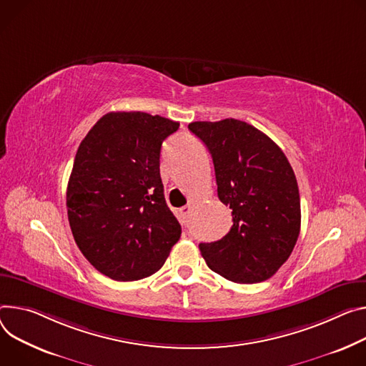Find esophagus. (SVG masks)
Wrapping results in <instances>:
<instances>
[{"mask_svg":"<svg viewBox=\"0 0 366 366\" xmlns=\"http://www.w3.org/2000/svg\"><path fill=\"white\" fill-rule=\"evenodd\" d=\"M189 212H191V206H184L179 209V216L185 219L189 214Z\"/></svg>","mask_w":366,"mask_h":366,"instance_id":"obj_1","label":"esophagus"}]
</instances>
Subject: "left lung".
I'll return each instance as SVG.
<instances>
[{
	"instance_id": "8db88e82",
	"label": "left lung",
	"mask_w": 366,
	"mask_h": 366,
	"mask_svg": "<svg viewBox=\"0 0 366 366\" xmlns=\"http://www.w3.org/2000/svg\"><path fill=\"white\" fill-rule=\"evenodd\" d=\"M188 128L213 157L219 200L232 209L234 220L222 239L198 245L203 258L232 282L270 279L301 230V198L287 157L270 137L239 119L197 121Z\"/></svg>"
}]
</instances>
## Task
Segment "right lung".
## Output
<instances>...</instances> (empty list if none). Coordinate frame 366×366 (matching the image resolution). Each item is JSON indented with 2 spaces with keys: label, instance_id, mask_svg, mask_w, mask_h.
I'll use <instances>...</instances> for the list:
<instances>
[{
  "label": "right lung",
  "instance_id": "obj_1",
  "mask_svg": "<svg viewBox=\"0 0 366 366\" xmlns=\"http://www.w3.org/2000/svg\"><path fill=\"white\" fill-rule=\"evenodd\" d=\"M179 122L109 112L79 146L67 187L69 222L87 261L117 282L156 273L181 237L164 200L160 147Z\"/></svg>",
  "mask_w": 366,
  "mask_h": 366
}]
</instances>
